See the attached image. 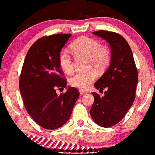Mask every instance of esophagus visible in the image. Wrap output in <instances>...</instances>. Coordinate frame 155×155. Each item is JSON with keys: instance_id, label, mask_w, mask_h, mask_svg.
Wrapping results in <instances>:
<instances>
[{"instance_id": "34e87169", "label": "esophagus", "mask_w": 155, "mask_h": 155, "mask_svg": "<svg viewBox=\"0 0 155 155\" xmlns=\"http://www.w3.org/2000/svg\"><path fill=\"white\" fill-rule=\"evenodd\" d=\"M85 93H86V92L83 91L82 90H79V94H80V95H84Z\"/></svg>"}]
</instances>
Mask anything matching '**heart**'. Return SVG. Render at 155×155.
<instances>
[{"label": "heart", "instance_id": "1", "mask_svg": "<svg viewBox=\"0 0 155 155\" xmlns=\"http://www.w3.org/2000/svg\"><path fill=\"white\" fill-rule=\"evenodd\" d=\"M71 49L76 54H81L90 58V65L97 71L104 69L110 61V52L106 48L101 47V44L95 39L83 36L74 41ZM58 61L60 68L65 72L71 74L74 71L72 58L65 49L60 51ZM96 78L95 71L78 72L69 79V84L74 87L88 88Z\"/></svg>", "mask_w": 155, "mask_h": 155}]
</instances>
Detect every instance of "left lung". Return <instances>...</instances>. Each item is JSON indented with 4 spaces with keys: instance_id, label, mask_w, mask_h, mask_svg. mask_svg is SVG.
<instances>
[{
    "instance_id": "8db88e82",
    "label": "left lung",
    "mask_w": 155,
    "mask_h": 155,
    "mask_svg": "<svg viewBox=\"0 0 155 155\" xmlns=\"http://www.w3.org/2000/svg\"><path fill=\"white\" fill-rule=\"evenodd\" d=\"M92 33L109 44L111 60L107 70L94 84L97 90H107L102 97L92 92L95 101L90 113L96 124L109 127L124 118L134 102L138 71L132 50L122 35L106 31Z\"/></svg>"
}]
</instances>
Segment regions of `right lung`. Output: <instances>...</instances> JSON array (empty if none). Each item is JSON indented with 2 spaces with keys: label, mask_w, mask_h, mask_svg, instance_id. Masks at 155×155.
Wrapping results in <instances>:
<instances>
[{
  "label": "right lung",
  "mask_w": 155,
  "mask_h": 155,
  "mask_svg": "<svg viewBox=\"0 0 155 155\" xmlns=\"http://www.w3.org/2000/svg\"><path fill=\"white\" fill-rule=\"evenodd\" d=\"M71 34L44 36L28 50L23 64L19 90L27 111L38 125L47 130L62 127L68 121L79 94L68 87L58 95L57 87H66L58 57Z\"/></svg>",
  "instance_id": "1"
}]
</instances>
